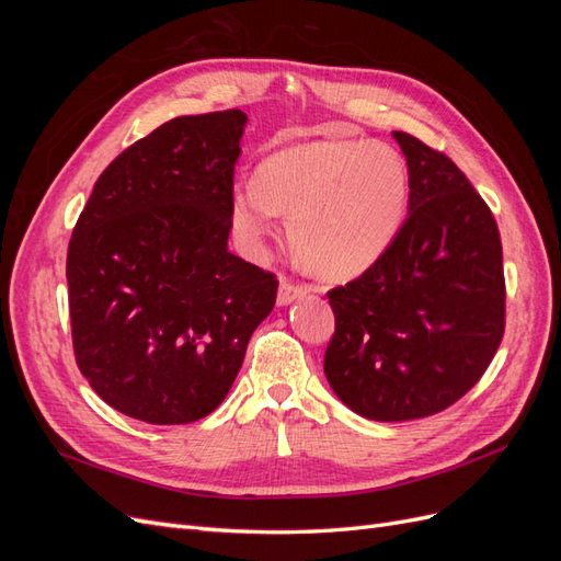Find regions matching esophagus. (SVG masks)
Listing matches in <instances>:
<instances>
[{"instance_id":"obj_1","label":"esophagus","mask_w":561,"mask_h":561,"mask_svg":"<svg viewBox=\"0 0 561 561\" xmlns=\"http://www.w3.org/2000/svg\"><path fill=\"white\" fill-rule=\"evenodd\" d=\"M307 293H309L307 285H299V283H293V280H287V278H280L276 301H278V307H287V304H293L295 299L304 297Z\"/></svg>"}]
</instances>
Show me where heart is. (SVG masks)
<instances>
[{"mask_svg": "<svg viewBox=\"0 0 561 561\" xmlns=\"http://www.w3.org/2000/svg\"><path fill=\"white\" fill-rule=\"evenodd\" d=\"M410 173L393 147L322 140L266 157L254 182L236 184L229 222L239 245L260 257L276 217L316 274L344 278L375 264L400 233Z\"/></svg>", "mask_w": 561, "mask_h": 561, "instance_id": "1", "label": "heart"}]
</instances>
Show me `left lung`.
I'll list each match as a JSON object with an SVG mask.
<instances>
[{
  "label": "left lung",
  "instance_id": "8db88e82",
  "mask_svg": "<svg viewBox=\"0 0 561 561\" xmlns=\"http://www.w3.org/2000/svg\"><path fill=\"white\" fill-rule=\"evenodd\" d=\"M410 173V217L360 278L328 293L325 377L348 410L412 421L480 381L505 328L496 219L456 163L393 133Z\"/></svg>",
  "mask_w": 561,
  "mask_h": 561
}]
</instances>
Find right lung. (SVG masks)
Returning <instances> with one entry per match:
<instances>
[{"label":"right lung","instance_id":"add662e5","mask_svg":"<svg viewBox=\"0 0 561 561\" xmlns=\"http://www.w3.org/2000/svg\"><path fill=\"white\" fill-rule=\"evenodd\" d=\"M241 110L178 116L98 178L67 250L81 375L154 426L215 412L278 280L229 252Z\"/></svg>","mask_w":561,"mask_h":561}]
</instances>
